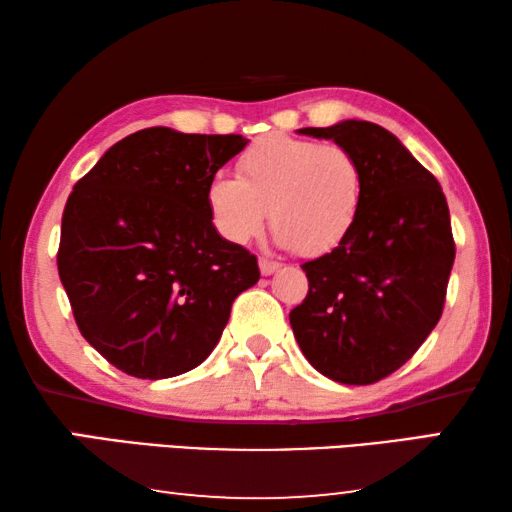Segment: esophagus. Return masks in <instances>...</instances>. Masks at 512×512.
<instances>
[{
	"label": "esophagus",
	"instance_id": "obj_1",
	"mask_svg": "<svg viewBox=\"0 0 512 512\" xmlns=\"http://www.w3.org/2000/svg\"><path fill=\"white\" fill-rule=\"evenodd\" d=\"M282 264H277V262H271V259H259V271H262V275H273L277 268H280Z\"/></svg>",
	"mask_w": 512,
	"mask_h": 512
}]
</instances>
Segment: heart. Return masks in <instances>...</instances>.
<instances>
[{
    "mask_svg": "<svg viewBox=\"0 0 512 512\" xmlns=\"http://www.w3.org/2000/svg\"><path fill=\"white\" fill-rule=\"evenodd\" d=\"M361 198L363 171L348 149L280 133L259 137L239 155L237 176L216 173L205 189L207 212L225 241H253L271 207L277 244L309 257L343 244Z\"/></svg>",
    "mask_w": 512,
    "mask_h": 512,
    "instance_id": "b5f03b06",
    "label": "heart"
}]
</instances>
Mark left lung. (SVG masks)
Masks as SVG:
<instances>
[{
	"instance_id": "8db88e82",
	"label": "left lung",
	"mask_w": 512,
	"mask_h": 512,
	"mask_svg": "<svg viewBox=\"0 0 512 512\" xmlns=\"http://www.w3.org/2000/svg\"><path fill=\"white\" fill-rule=\"evenodd\" d=\"M298 133L359 160L363 198L339 248L302 264L309 293L289 320L320 375L366 386L404 366L443 314L456 246L447 198L393 133L345 119Z\"/></svg>"
}]
</instances>
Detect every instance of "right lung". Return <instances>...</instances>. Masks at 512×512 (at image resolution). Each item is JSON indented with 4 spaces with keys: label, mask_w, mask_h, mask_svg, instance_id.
I'll return each instance as SVG.
<instances>
[{
    "label": "right lung",
    "mask_w": 512,
    "mask_h": 512,
    "mask_svg": "<svg viewBox=\"0 0 512 512\" xmlns=\"http://www.w3.org/2000/svg\"><path fill=\"white\" fill-rule=\"evenodd\" d=\"M241 135L144 128L69 194L58 275L83 339L126 375L167 379L210 357L257 257L212 225L205 189Z\"/></svg>",
    "instance_id": "obj_1"
}]
</instances>
